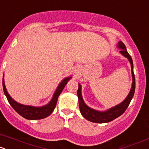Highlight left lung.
<instances>
[{
  "instance_id": "obj_1",
  "label": "left lung",
  "mask_w": 149,
  "mask_h": 149,
  "mask_svg": "<svg viewBox=\"0 0 149 149\" xmlns=\"http://www.w3.org/2000/svg\"><path fill=\"white\" fill-rule=\"evenodd\" d=\"M118 48H119L120 52L124 56H125L126 58L128 59L129 62L131 63V74H132V86L130 90V93L127 95L126 98L122 101V103L116 106L111 107L108 109L106 111H98V110H94L93 108H90L89 107L85 104L84 99H83L82 95H81V85L78 84V89H77V96H78V101H79V108L81 111L83 116L88 121H90L95 123H107L110 122L111 121L114 120L115 119L120 116L122 114L125 113L127 107L129 106V104L132 99L133 96L135 92V77L134 74V65H133V60L131 56L127 51L126 47L122 42L119 41L117 45Z\"/></svg>"
}]
</instances>
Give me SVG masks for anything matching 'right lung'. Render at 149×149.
I'll return each mask as SVG.
<instances>
[{
    "label": "right lung",
    "mask_w": 149,
    "mask_h": 149,
    "mask_svg": "<svg viewBox=\"0 0 149 149\" xmlns=\"http://www.w3.org/2000/svg\"><path fill=\"white\" fill-rule=\"evenodd\" d=\"M71 78H72V77H68L63 79L62 82L59 84L58 87L56 88L53 97H52V98H51L49 103L42 107H34L30 106V105H24L22 104L18 103L15 100H13L11 98V96L7 93V91H6L3 77V89L4 94L6 95L10 104L11 105L12 107L19 115L24 117V119H30V120H36V119H44V118H46V117H48V116L51 115V113H52V112L54 111L55 107H56L59 95L62 93L63 89H64V87H65L67 83H68V81Z\"/></svg>",
    "instance_id": "obj_1"
}]
</instances>
